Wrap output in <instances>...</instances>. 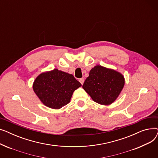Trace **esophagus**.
Wrapping results in <instances>:
<instances>
[{
  "label": "esophagus",
  "mask_w": 158,
  "mask_h": 158,
  "mask_svg": "<svg viewBox=\"0 0 158 158\" xmlns=\"http://www.w3.org/2000/svg\"><path fill=\"white\" fill-rule=\"evenodd\" d=\"M79 81V82H81V85H83L84 82H85V79H84V78H81Z\"/></svg>",
  "instance_id": "obj_1"
}]
</instances>
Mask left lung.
Listing matches in <instances>:
<instances>
[{"label": "left lung", "instance_id": "1", "mask_svg": "<svg viewBox=\"0 0 158 158\" xmlns=\"http://www.w3.org/2000/svg\"><path fill=\"white\" fill-rule=\"evenodd\" d=\"M124 84L125 79L120 72L97 65L89 71L82 88L95 102L110 105L117 98Z\"/></svg>", "mask_w": 158, "mask_h": 158}]
</instances>
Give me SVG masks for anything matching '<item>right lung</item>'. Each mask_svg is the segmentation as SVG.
<instances>
[{
    "instance_id": "obj_1",
    "label": "right lung",
    "mask_w": 158,
    "mask_h": 158,
    "mask_svg": "<svg viewBox=\"0 0 158 158\" xmlns=\"http://www.w3.org/2000/svg\"><path fill=\"white\" fill-rule=\"evenodd\" d=\"M80 86L81 84L72 74L54 69L40 74L32 88L44 105L60 109L70 102L73 92Z\"/></svg>"
}]
</instances>
